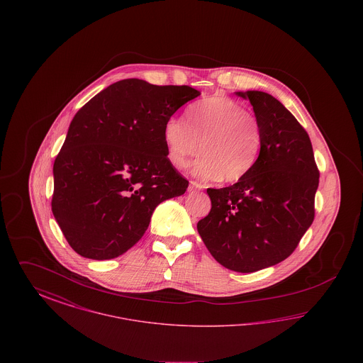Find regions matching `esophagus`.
Instances as JSON below:
<instances>
[{
	"instance_id": "34e87169",
	"label": "esophagus",
	"mask_w": 363,
	"mask_h": 363,
	"mask_svg": "<svg viewBox=\"0 0 363 363\" xmlns=\"http://www.w3.org/2000/svg\"><path fill=\"white\" fill-rule=\"evenodd\" d=\"M201 188H203V186H201V185H200V184H197V182H190L189 188H188V190H189V191H191V193H193V191H197V190H201Z\"/></svg>"
}]
</instances>
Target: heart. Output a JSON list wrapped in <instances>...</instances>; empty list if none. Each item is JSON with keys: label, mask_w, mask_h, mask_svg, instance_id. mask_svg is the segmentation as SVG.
<instances>
[{"label": "heart", "mask_w": 363, "mask_h": 363, "mask_svg": "<svg viewBox=\"0 0 363 363\" xmlns=\"http://www.w3.org/2000/svg\"><path fill=\"white\" fill-rule=\"evenodd\" d=\"M185 123L172 117L164 122L163 141L170 163L186 167L191 157L193 175L203 182L235 184L250 173L262 148V126L245 106L225 95H212L191 104Z\"/></svg>", "instance_id": "b5f03b06"}]
</instances>
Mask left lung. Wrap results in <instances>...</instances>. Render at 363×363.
Listing matches in <instances>:
<instances>
[{"mask_svg": "<svg viewBox=\"0 0 363 363\" xmlns=\"http://www.w3.org/2000/svg\"><path fill=\"white\" fill-rule=\"evenodd\" d=\"M235 94L250 102L261 122V154L240 182L208 188L212 207L197 231L219 264L249 274L295 250L314 219L320 173L309 135L277 98L262 91Z\"/></svg>", "mask_w": 363, "mask_h": 363, "instance_id": "8db88e82", "label": "left lung"}]
</instances>
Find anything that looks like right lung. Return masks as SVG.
<instances>
[{
    "label": "right lung",
    "instance_id": "right-lung-1",
    "mask_svg": "<svg viewBox=\"0 0 363 363\" xmlns=\"http://www.w3.org/2000/svg\"><path fill=\"white\" fill-rule=\"evenodd\" d=\"M200 91L125 79L84 104L54 160L52 211L70 247L110 259L144 235L155 208L189 182L166 155L163 126Z\"/></svg>",
    "mask_w": 363,
    "mask_h": 363
}]
</instances>
